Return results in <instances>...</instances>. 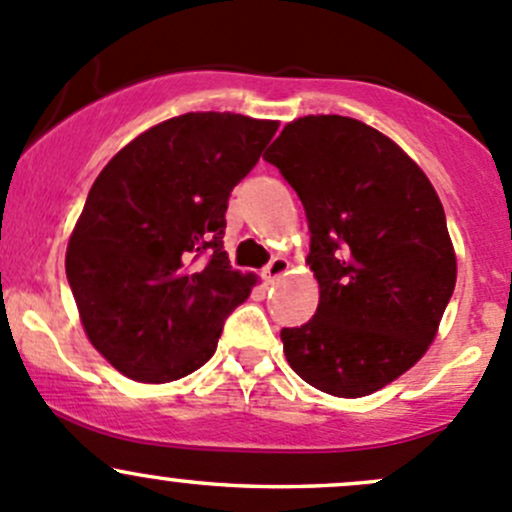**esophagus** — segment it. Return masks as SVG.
<instances>
[{"instance_id":"esophagus-1","label":"esophagus","mask_w":512,"mask_h":512,"mask_svg":"<svg viewBox=\"0 0 512 512\" xmlns=\"http://www.w3.org/2000/svg\"><path fill=\"white\" fill-rule=\"evenodd\" d=\"M287 270H289V262L285 260V257L277 255L267 262L265 270H262V277H265V282H275V280H280Z\"/></svg>"}]
</instances>
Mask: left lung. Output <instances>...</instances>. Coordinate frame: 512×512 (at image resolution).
Listing matches in <instances>:
<instances>
[{
    "instance_id": "left-lung-1",
    "label": "left lung",
    "mask_w": 512,
    "mask_h": 512,
    "mask_svg": "<svg viewBox=\"0 0 512 512\" xmlns=\"http://www.w3.org/2000/svg\"><path fill=\"white\" fill-rule=\"evenodd\" d=\"M304 205L319 304L280 332L297 376L359 399L421 359L456 287L446 213L423 170L347 116L287 123L265 156Z\"/></svg>"
}]
</instances>
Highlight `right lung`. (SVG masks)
Wrapping results in <instances>:
<instances>
[{
    "mask_svg": "<svg viewBox=\"0 0 512 512\" xmlns=\"http://www.w3.org/2000/svg\"><path fill=\"white\" fill-rule=\"evenodd\" d=\"M277 121L183 113L128 143L91 185L66 277L91 344L128 379H183L218 349L252 277L223 250L232 188Z\"/></svg>",
    "mask_w": 512,
    "mask_h": 512,
    "instance_id": "obj_1",
    "label": "right lung"
}]
</instances>
